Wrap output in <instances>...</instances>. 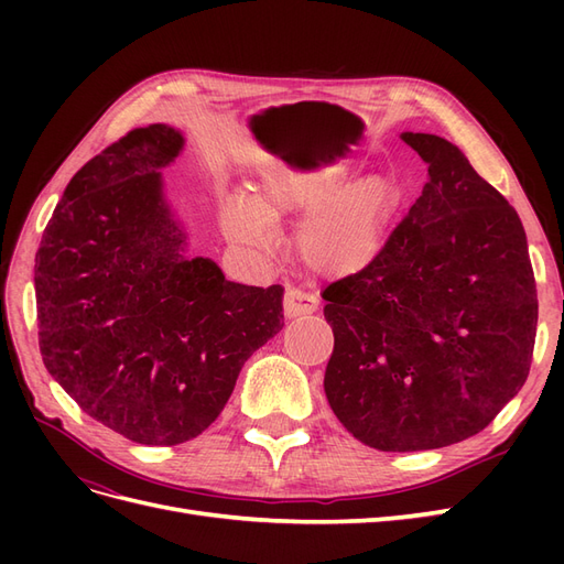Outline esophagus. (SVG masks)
Wrapping results in <instances>:
<instances>
[{
	"instance_id": "1",
	"label": "esophagus",
	"mask_w": 564,
	"mask_h": 564,
	"mask_svg": "<svg viewBox=\"0 0 564 564\" xmlns=\"http://www.w3.org/2000/svg\"><path fill=\"white\" fill-rule=\"evenodd\" d=\"M319 301L303 292V289H286L284 292V315L286 317H301V315H308V313H315L317 311Z\"/></svg>"
}]
</instances>
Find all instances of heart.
I'll use <instances>...</instances> for the list:
<instances>
[{
  "mask_svg": "<svg viewBox=\"0 0 564 564\" xmlns=\"http://www.w3.org/2000/svg\"><path fill=\"white\" fill-rule=\"evenodd\" d=\"M346 184V169L268 160L251 197L228 202L220 226L232 242L268 247L275 224L303 215L294 235L296 259L319 278H350L379 259L400 197L381 176Z\"/></svg>",
  "mask_w": 564,
  "mask_h": 564,
  "instance_id": "obj_1",
  "label": "heart"
}]
</instances>
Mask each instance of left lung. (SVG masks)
Instances as JSON below:
<instances>
[{
	"mask_svg": "<svg viewBox=\"0 0 564 564\" xmlns=\"http://www.w3.org/2000/svg\"><path fill=\"white\" fill-rule=\"evenodd\" d=\"M429 183L379 259L324 289L336 419L381 452L466 440L518 395L539 301L518 212L454 143L402 133Z\"/></svg>",
	"mask_w": 564,
	"mask_h": 564,
	"instance_id": "1",
	"label": "left lung"
}]
</instances>
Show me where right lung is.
<instances>
[{
    "instance_id": "1",
    "label": "right lung",
    "mask_w": 564,
    "mask_h": 564,
    "mask_svg": "<svg viewBox=\"0 0 564 564\" xmlns=\"http://www.w3.org/2000/svg\"><path fill=\"white\" fill-rule=\"evenodd\" d=\"M183 143L150 124L89 160L35 256L44 367L82 412L139 445L207 431L284 327L280 284L228 282L212 259L185 256L162 178Z\"/></svg>"
}]
</instances>
